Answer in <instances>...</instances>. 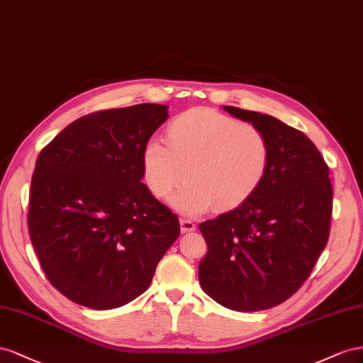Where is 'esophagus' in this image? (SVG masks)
<instances>
[{
    "label": "esophagus",
    "mask_w": 363,
    "mask_h": 363,
    "mask_svg": "<svg viewBox=\"0 0 363 363\" xmlns=\"http://www.w3.org/2000/svg\"><path fill=\"white\" fill-rule=\"evenodd\" d=\"M196 230V223L189 219H181V231L182 233H191Z\"/></svg>",
    "instance_id": "esophagus-1"
}]
</instances>
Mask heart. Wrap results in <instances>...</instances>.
I'll use <instances>...</instances> for the list:
<instances>
[{
    "mask_svg": "<svg viewBox=\"0 0 363 363\" xmlns=\"http://www.w3.org/2000/svg\"><path fill=\"white\" fill-rule=\"evenodd\" d=\"M165 145L150 138L141 150V172L150 193L164 199L182 179L187 182L170 198L174 210L198 216L217 203L234 208L260 189L271 161L262 130L211 109H190L165 129Z\"/></svg>",
    "mask_w": 363,
    "mask_h": 363,
    "instance_id": "b5f03b06",
    "label": "heart"
}]
</instances>
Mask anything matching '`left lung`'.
I'll use <instances>...</instances> for the list:
<instances>
[{"mask_svg": "<svg viewBox=\"0 0 363 363\" xmlns=\"http://www.w3.org/2000/svg\"><path fill=\"white\" fill-rule=\"evenodd\" d=\"M223 109L264 133L271 161L250 199L199 225L208 246L199 283L226 308L258 312L284 303L312 272L328 240L333 190L323 155L303 132L262 112Z\"/></svg>", "mask_w": 363, "mask_h": 363, "instance_id": "obj_1", "label": "left lung"}]
</instances>
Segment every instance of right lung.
<instances>
[{"instance_id": "obj_1", "label": "right lung", "mask_w": 363, "mask_h": 363, "mask_svg": "<svg viewBox=\"0 0 363 363\" xmlns=\"http://www.w3.org/2000/svg\"><path fill=\"white\" fill-rule=\"evenodd\" d=\"M169 106L85 116L36 160L28 233L50 283L71 301L117 308L147 291L179 220L143 184L141 150Z\"/></svg>"}]
</instances>
